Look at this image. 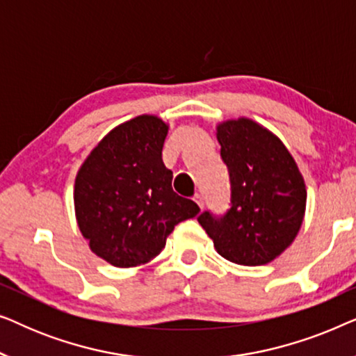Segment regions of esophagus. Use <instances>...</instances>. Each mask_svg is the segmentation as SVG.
<instances>
[{
    "instance_id": "1",
    "label": "esophagus",
    "mask_w": 356,
    "mask_h": 356,
    "mask_svg": "<svg viewBox=\"0 0 356 356\" xmlns=\"http://www.w3.org/2000/svg\"><path fill=\"white\" fill-rule=\"evenodd\" d=\"M194 202L197 204L199 207H204V197H202V194H196V196H194Z\"/></svg>"
}]
</instances>
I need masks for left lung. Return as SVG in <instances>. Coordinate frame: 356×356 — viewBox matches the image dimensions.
<instances>
[{
  "mask_svg": "<svg viewBox=\"0 0 356 356\" xmlns=\"http://www.w3.org/2000/svg\"><path fill=\"white\" fill-rule=\"evenodd\" d=\"M216 131L230 173L232 207L220 218L204 212L197 222L227 261L267 264L293 243L303 225V175L285 144L254 120H227Z\"/></svg>",
  "mask_w": 356,
  "mask_h": 356,
  "instance_id": "left-lung-1",
  "label": "left lung"
}]
</instances>
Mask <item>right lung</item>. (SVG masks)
<instances>
[{
    "mask_svg": "<svg viewBox=\"0 0 356 356\" xmlns=\"http://www.w3.org/2000/svg\"><path fill=\"white\" fill-rule=\"evenodd\" d=\"M168 124L139 115L115 126L87 155L74 181V212L90 251L115 267L160 254L175 225L199 213L178 196L162 149Z\"/></svg>",
    "mask_w": 356,
    "mask_h": 356,
    "instance_id": "1",
    "label": "right lung"
}]
</instances>
